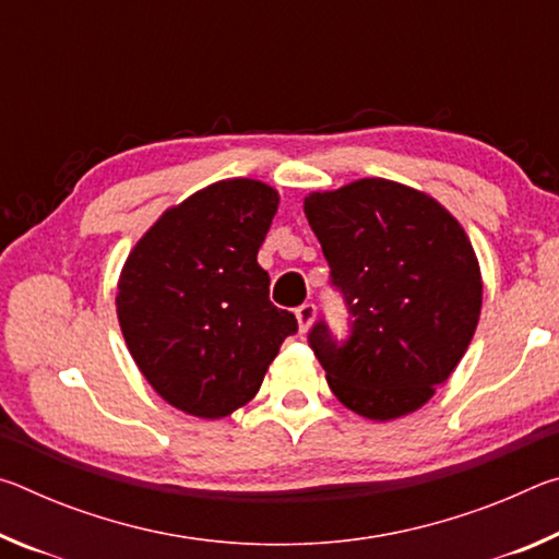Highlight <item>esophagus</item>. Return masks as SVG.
I'll return each instance as SVG.
<instances>
[{"instance_id":"esophagus-1","label":"esophagus","mask_w":559,"mask_h":559,"mask_svg":"<svg viewBox=\"0 0 559 559\" xmlns=\"http://www.w3.org/2000/svg\"><path fill=\"white\" fill-rule=\"evenodd\" d=\"M296 318H298L300 333H308L310 325H313V320H316V306H313V302H302V306L296 310Z\"/></svg>"}]
</instances>
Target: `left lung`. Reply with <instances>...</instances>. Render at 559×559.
Masks as SVG:
<instances>
[{
	"instance_id": "8db88e82",
	"label": "left lung",
	"mask_w": 559,
	"mask_h": 559,
	"mask_svg": "<svg viewBox=\"0 0 559 559\" xmlns=\"http://www.w3.org/2000/svg\"><path fill=\"white\" fill-rule=\"evenodd\" d=\"M353 313V337L310 333L328 386L349 412L392 421L421 409L476 333L484 278L468 234L431 194L365 177L302 200Z\"/></svg>"
}]
</instances>
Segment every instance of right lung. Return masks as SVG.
Segmentation results:
<instances>
[{"label": "right lung", "mask_w": 559, "mask_h": 559, "mask_svg": "<svg viewBox=\"0 0 559 559\" xmlns=\"http://www.w3.org/2000/svg\"><path fill=\"white\" fill-rule=\"evenodd\" d=\"M281 197L261 179H219L173 204L122 263L126 345L167 404L224 419L261 390L298 320L269 300L259 249Z\"/></svg>", "instance_id": "1"}]
</instances>
